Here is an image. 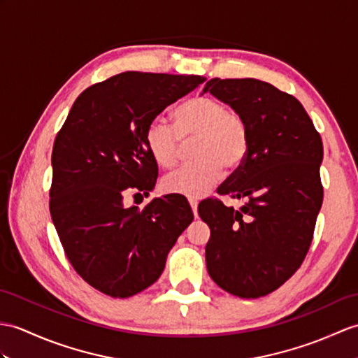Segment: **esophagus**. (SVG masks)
<instances>
[{
	"mask_svg": "<svg viewBox=\"0 0 358 358\" xmlns=\"http://www.w3.org/2000/svg\"><path fill=\"white\" fill-rule=\"evenodd\" d=\"M189 204H190V209H192V212H194V215H195V218H196V217H198V213H196L198 201H196V199H189Z\"/></svg>",
	"mask_w": 358,
	"mask_h": 358,
	"instance_id": "1",
	"label": "esophagus"
}]
</instances>
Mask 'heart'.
Returning a JSON list of instances; mask_svg holds the SVG:
<instances>
[{
  "mask_svg": "<svg viewBox=\"0 0 358 358\" xmlns=\"http://www.w3.org/2000/svg\"><path fill=\"white\" fill-rule=\"evenodd\" d=\"M173 127L163 117L149 122L145 143L149 155L162 169L178 162L180 140L196 138L192 157L196 160L162 181L166 194L198 198L209 192L222 168L234 171L243 164L250 148V134L243 115L209 96H198L173 110Z\"/></svg>",
  "mask_w": 358,
  "mask_h": 358,
  "instance_id": "1",
  "label": "heart"
}]
</instances>
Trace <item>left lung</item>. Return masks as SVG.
Listing matches in <instances>:
<instances>
[{
	"instance_id": "obj_1",
	"label": "left lung",
	"mask_w": 358,
	"mask_h": 358,
	"mask_svg": "<svg viewBox=\"0 0 358 358\" xmlns=\"http://www.w3.org/2000/svg\"><path fill=\"white\" fill-rule=\"evenodd\" d=\"M206 91L243 115L250 134L245 160L218 187L244 206L209 198L198 207L210 229L207 271L230 294L267 296L310 250L323 201L322 138L302 103L268 82L215 78Z\"/></svg>"
}]
</instances>
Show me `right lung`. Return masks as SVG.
Segmentation results:
<instances>
[{
    "label": "right lung",
    "instance_id": "1",
    "mask_svg": "<svg viewBox=\"0 0 358 358\" xmlns=\"http://www.w3.org/2000/svg\"><path fill=\"white\" fill-rule=\"evenodd\" d=\"M204 80L115 74L82 91L57 132L50 215L73 268L106 296L127 299L151 287L194 220L181 198H154L143 210L123 199L155 186L159 168L145 143L149 122Z\"/></svg>",
    "mask_w": 358,
    "mask_h": 358
}]
</instances>
